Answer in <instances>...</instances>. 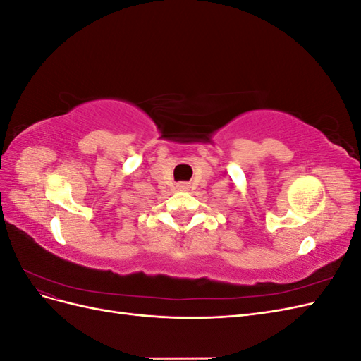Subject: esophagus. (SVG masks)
Instances as JSON below:
<instances>
[{"label":"esophagus","mask_w":361,"mask_h":361,"mask_svg":"<svg viewBox=\"0 0 361 361\" xmlns=\"http://www.w3.org/2000/svg\"><path fill=\"white\" fill-rule=\"evenodd\" d=\"M188 188H190L188 183H185V182L178 183V190H179V191H188Z\"/></svg>","instance_id":"esophagus-1"}]
</instances>
